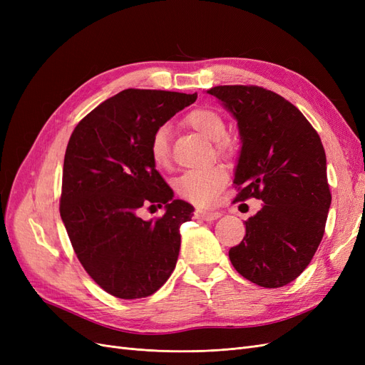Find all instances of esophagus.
I'll list each match as a JSON object with an SVG mask.
<instances>
[{
  "instance_id": "1",
  "label": "esophagus",
  "mask_w": 365,
  "mask_h": 365,
  "mask_svg": "<svg viewBox=\"0 0 365 365\" xmlns=\"http://www.w3.org/2000/svg\"><path fill=\"white\" fill-rule=\"evenodd\" d=\"M195 216L197 219H202V220H216L220 217V213L219 212H208V210H202V208H196L195 212Z\"/></svg>"
}]
</instances>
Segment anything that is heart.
Masks as SVG:
<instances>
[{
	"instance_id": "heart-1",
	"label": "heart",
	"mask_w": 365,
	"mask_h": 365,
	"mask_svg": "<svg viewBox=\"0 0 365 365\" xmlns=\"http://www.w3.org/2000/svg\"><path fill=\"white\" fill-rule=\"evenodd\" d=\"M185 123L208 140L215 141L217 155L231 157L235 153V141L227 135V121L224 115L212 108H196L185 117ZM149 153L157 168L170 165V129L168 125L158 126L150 137ZM228 173L220 165L190 170L181 175L176 181V193L182 200L196 205L210 207L216 202V197L227 184Z\"/></svg>"
}]
</instances>
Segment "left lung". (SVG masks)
Wrapping results in <instances>:
<instances>
[{"label":"left lung","mask_w":365,"mask_h":365,"mask_svg":"<svg viewBox=\"0 0 365 365\" xmlns=\"http://www.w3.org/2000/svg\"><path fill=\"white\" fill-rule=\"evenodd\" d=\"M207 93L239 125L233 202H264L245 220L247 233L230 260L247 280L280 288L306 269L324 235L332 195L323 143L298 108L267 88L220 85Z\"/></svg>","instance_id":"1"}]
</instances>
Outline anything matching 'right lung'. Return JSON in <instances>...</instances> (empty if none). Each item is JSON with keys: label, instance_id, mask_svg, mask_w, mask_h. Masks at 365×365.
Masks as SVG:
<instances>
[{"label": "right lung", "instance_id": "obj_1", "mask_svg": "<svg viewBox=\"0 0 365 365\" xmlns=\"http://www.w3.org/2000/svg\"><path fill=\"white\" fill-rule=\"evenodd\" d=\"M197 94L129 88L108 98L74 128L63 158L59 212L73 250L103 291L123 300L149 297L178 260L180 227L193 207L172 200L149 141L158 126ZM166 207L143 221L141 206Z\"/></svg>", "mask_w": 365, "mask_h": 365}]
</instances>
